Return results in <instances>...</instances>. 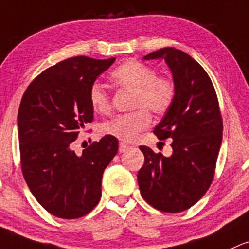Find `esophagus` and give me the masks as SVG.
Segmentation results:
<instances>
[{
	"mask_svg": "<svg viewBox=\"0 0 249 249\" xmlns=\"http://www.w3.org/2000/svg\"><path fill=\"white\" fill-rule=\"evenodd\" d=\"M129 149V145L125 143H119V152H125Z\"/></svg>",
	"mask_w": 249,
	"mask_h": 249,
	"instance_id": "1",
	"label": "esophagus"
}]
</instances>
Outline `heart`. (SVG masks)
I'll use <instances>...</instances> for the list:
<instances>
[{
	"instance_id": "heart-1",
	"label": "heart",
	"mask_w": 249,
	"mask_h": 249,
	"mask_svg": "<svg viewBox=\"0 0 249 249\" xmlns=\"http://www.w3.org/2000/svg\"><path fill=\"white\" fill-rule=\"evenodd\" d=\"M113 83L120 89H133L131 113L117 116L102 126L105 135L123 142H132L151 124V111L156 116H163L170 110L176 97L173 79L157 75L155 68L143 62L126 61L112 72ZM89 99L92 108L99 113H107L111 108L110 97L99 83L91 85Z\"/></svg>"
}]
</instances>
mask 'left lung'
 <instances>
[{"label": "left lung", "instance_id": "left-lung-1", "mask_svg": "<svg viewBox=\"0 0 249 249\" xmlns=\"http://www.w3.org/2000/svg\"><path fill=\"white\" fill-rule=\"evenodd\" d=\"M163 59L171 70L176 97L155 127L160 141L173 139V155L139 146L144 165L137 179L142 196L164 213L189 209L209 189L222 142V117L214 85L203 67L184 52L165 47L144 56Z\"/></svg>", "mask_w": 249, "mask_h": 249}]
</instances>
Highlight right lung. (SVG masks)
I'll use <instances>...</instances> for the list:
<instances>
[{
    "label": "right lung",
    "mask_w": 249,
    "mask_h": 249,
    "mask_svg": "<svg viewBox=\"0 0 249 249\" xmlns=\"http://www.w3.org/2000/svg\"><path fill=\"white\" fill-rule=\"evenodd\" d=\"M114 60L74 56L60 61L40 73L21 100L23 177L36 201L56 217H83L102 197L103 173L118 151V139L104 136L80 156L72 143L93 120L89 87Z\"/></svg>",
    "instance_id": "right-lung-1"
}]
</instances>
